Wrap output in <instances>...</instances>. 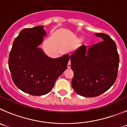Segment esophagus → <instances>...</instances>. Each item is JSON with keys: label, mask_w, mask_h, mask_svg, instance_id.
<instances>
[{"label": "esophagus", "mask_w": 127, "mask_h": 127, "mask_svg": "<svg viewBox=\"0 0 127 127\" xmlns=\"http://www.w3.org/2000/svg\"><path fill=\"white\" fill-rule=\"evenodd\" d=\"M67 67H68V68H70V61H69V62H68V64H67Z\"/></svg>", "instance_id": "34e87169"}]
</instances>
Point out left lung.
Segmentation results:
<instances>
[{"label": "left lung", "mask_w": 127, "mask_h": 127, "mask_svg": "<svg viewBox=\"0 0 127 127\" xmlns=\"http://www.w3.org/2000/svg\"><path fill=\"white\" fill-rule=\"evenodd\" d=\"M102 39L90 48L81 46L70 55L74 77L72 86L78 95L95 97L109 89L118 76L120 58L116 43L108 35L95 33Z\"/></svg>", "instance_id": "8db88e82"}]
</instances>
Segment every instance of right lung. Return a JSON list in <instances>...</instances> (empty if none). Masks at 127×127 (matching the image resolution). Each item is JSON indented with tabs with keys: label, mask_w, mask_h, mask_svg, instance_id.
<instances>
[{
	"label": "right lung",
	"mask_w": 127,
	"mask_h": 127,
	"mask_svg": "<svg viewBox=\"0 0 127 127\" xmlns=\"http://www.w3.org/2000/svg\"><path fill=\"white\" fill-rule=\"evenodd\" d=\"M46 35L43 26L24 29L16 37L9 57L14 83L25 93L41 96L50 92L55 82L67 69L69 55L48 57L37 48Z\"/></svg>",
	"instance_id": "1"
}]
</instances>
